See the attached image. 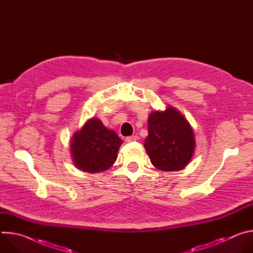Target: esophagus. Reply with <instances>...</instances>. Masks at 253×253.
Listing matches in <instances>:
<instances>
[{
    "label": "esophagus",
    "mask_w": 253,
    "mask_h": 253,
    "mask_svg": "<svg viewBox=\"0 0 253 253\" xmlns=\"http://www.w3.org/2000/svg\"><path fill=\"white\" fill-rule=\"evenodd\" d=\"M126 142H134V141H137L138 140V137L137 136H129V137H127L126 139Z\"/></svg>",
    "instance_id": "1"
}]
</instances>
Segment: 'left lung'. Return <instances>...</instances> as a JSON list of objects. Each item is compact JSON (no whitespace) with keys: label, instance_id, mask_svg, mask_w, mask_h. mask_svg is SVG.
Instances as JSON below:
<instances>
[{"label":"left lung","instance_id":"8db88e82","mask_svg":"<svg viewBox=\"0 0 253 253\" xmlns=\"http://www.w3.org/2000/svg\"><path fill=\"white\" fill-rule=\"evenodd\" d=\"M144 147L154 167L162 171L182 170L195 149L194 132L176 108L153 111L148 117V136Z\"/></svg>","mask_w":253,"mask_h":253}]
</instances>
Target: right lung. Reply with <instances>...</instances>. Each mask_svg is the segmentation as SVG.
Returning <instances> with one entry per match:
<instances>
[{
  "mask_svg": "<svg viewBox=\"0 0 253 253\" xmlns=\"http://www.w3.org/2000/svg\"><path fill=\"white\" fill-rule=\"evenodd\" d=\"M122 143L113 130L93 117L72 137L71 157L75 166L84 172H103L115 163Z\"/></svg>",
  "mask_w": 253,
  "mask_h": 253,
  "instance_id": "obj_1",
  "label": "right lung"
}]
</instances>
